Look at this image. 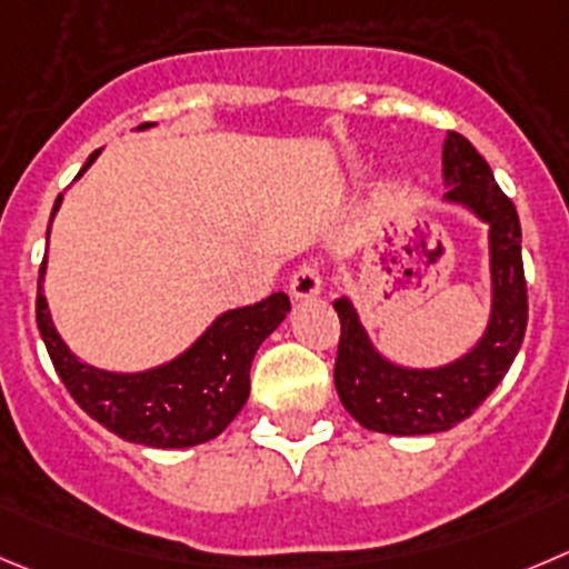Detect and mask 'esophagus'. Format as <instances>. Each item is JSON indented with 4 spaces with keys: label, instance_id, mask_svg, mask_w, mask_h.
I'll return each instance as SVG.
<instances>
[{
    "label": "esophagus",
    "instance_id": "1",
    "mask_svg": "<svg viewBox=\"0 0 569 569\" xmlns=\"http://www.w3.org/2000/svg\"><path fill=\"white\" fill-rule=\"evenodd\" d=\"M323 279L318 264H301L293 276H290V293L293 299H312V296L321 293Z\"/></svg>",
    "mask_w": 569,
    "mask_h": 569
}]
</instances>
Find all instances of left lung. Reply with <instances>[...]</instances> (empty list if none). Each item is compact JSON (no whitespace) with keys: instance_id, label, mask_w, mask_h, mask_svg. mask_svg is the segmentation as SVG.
<instances>
[{"instance_id":"obj_1","label":"left lung","mask_w":569,"mask_h":569,"mask_svg":"<svg viewBox=\"0 0 569 569\" xmlns=\"http://www.w3.org/2000/svg\"><path fill=\"white\" fill-rule=\"evenodd\" d=\"M443 194L489 223L491 318L483 338L461 360L441 369H402L371 346L349 299L335 301L340 318L335 388L343 408L366 430L427 436L456 427L500 386L528 327L522 231L508 194L467 137L450 131L443 142Z\"/></svg>"}]
</instances>
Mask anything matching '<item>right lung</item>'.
Wrapping results in <instances>:
<instances>
[{
    "instance_id": "add662e5",
    "label": "right lung",
    "mask_w": 569,
    "mask_h": 569,
    "mask_svg": "<svg viewBox=\"0 0 569 569\" xmlns=\"http://www.w3.org/2000/svg\"><path fill=\"white\" fill-rule=\"evenodd\" d=\"M148 126L150 122H144L139 128ZM97 156L100 150L89 156L78 178L89 170ZM61 200L63 194H58L50 223ZM44 270L47 257L38 273L36 323L67 391L91 419L117 432L119 438L159 450L212 441L234 421L251 391L248 371L253 355L290 312L288 296L273 293L251 307L223 312L183 355L159 369L113 375L80 362L52 327L50 307L41 288Z\"/></svg>"
}]
</instances>
